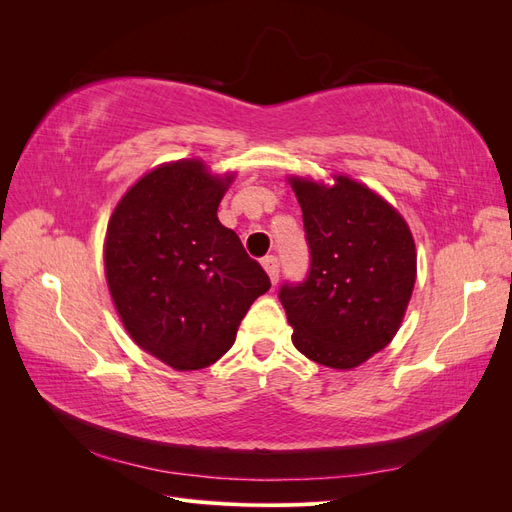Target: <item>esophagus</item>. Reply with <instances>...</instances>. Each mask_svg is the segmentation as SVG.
Wrapping results in <instances>:
<instances>
[{
  "label": "esophagus",
  "instance_id": "34e87169",
  "mask_svg": "<svg viewBox=\"0 0 512 512\" xmlns=\"http://www.w3.org/2000/svg\"><path fill=\"white\" fill-rule=\"evenodd\" d=\"M262 267H265V271L271 277V282L275 284L277 277H280V260H277L275 256H265L262 258Z\"/></svg>",
  "mask_w": 512,
  "mask_h": 512
}]
</instances>
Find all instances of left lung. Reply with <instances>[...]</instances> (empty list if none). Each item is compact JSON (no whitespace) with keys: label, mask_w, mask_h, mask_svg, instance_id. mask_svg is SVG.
Here are the masks:
<instances>
[{"label":"left lung","mask_w":512,"mask_h":512,"mask_svg":"<svg viewBox=\"0 0 512 512\" xmlns=\"http://www.w3.org/2000/svg\"><path fill=\"white\" fill-rule=\"evenodd\" d=\"M303 211L309 269L280 297L292 344L307 359L352 369L395 337L412 297L416 252L404 218L348 177L333 188L292 179Z\"/></svg>","instance_id":"8db88e82"}]
</instances>
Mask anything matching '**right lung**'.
Returning a JSON list of instances; mask_svg holds the SVG:
<instances>
[{
	"label": "right lung",
	"mask_w": 512,
	"mask_h": 512,
	"mask_svg": "<svg viewBox=\"0 0 512 512\" xmlns=\"http://www.w3.org/2000/svg\"><path fill=\"white\" fill-rule=\"evenodd\" d=\"M226 185L196 160L164 164L130 188L108 222L106 282L123 327L173 369L218 361L271 288L218 220Z\"/></svg>",
	"instance_id": "add662e5"
}]
</instances>
